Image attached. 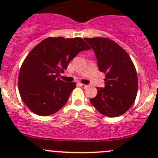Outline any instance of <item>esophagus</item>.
I'll return each mask as SVG.
<instances>
[{
	"instance_id": "1",
	"label": "esophagus",
	"mask_w": 158,
	"mask_h": 158,
	"mask_svg": "<svg viewBox=\"0 0 158 158\" xmlns=\"http://www.w3.org/2000/svg\"><path fill=\"white\" fill-rule=\"evenodd\" d=\"M79 85H80L81 87H82V88H86L88 85H85V84H82V83H79Z\"/></svg>"
}]
</instances>
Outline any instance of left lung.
I'll return each instance as SVG.
<instances>
[{
    "label": "left lung",
    "instance_id": "1",
    "mask_svg": "<svg viewBox=\"0 0 158 158\" xmlns=\"http://www.w3.org/2000/svg\"><path fill=\"white\" fill-rule=\"evenodd\" d=\"M94 50L98 69L106 73L105 88L90 102L101 114L118 117L125 114L135 102L138 92V76L126 51L108 38H84Z\"/></svg>",
    "mask_w": 158,
    "mask_h": 158
}]
</instances>
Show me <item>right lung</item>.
<instances>
[{"mask_svg":"<svg viewBox=\"0 0 158 158\" xmlns=\"http://www.w3.org/2000/svg\"><path fill=\"white\" fill-rule=\"evenodd\" d=\"M90 47L80 37H48L33 47L18 77L19 92L30 111L41 116L58 111L67 102L76 82L60 79L72 60Z\"/></svg>","mask_w":158,"mask_h":158,"instance_id":"add662e5","label":"right lung"}]
</instances>
